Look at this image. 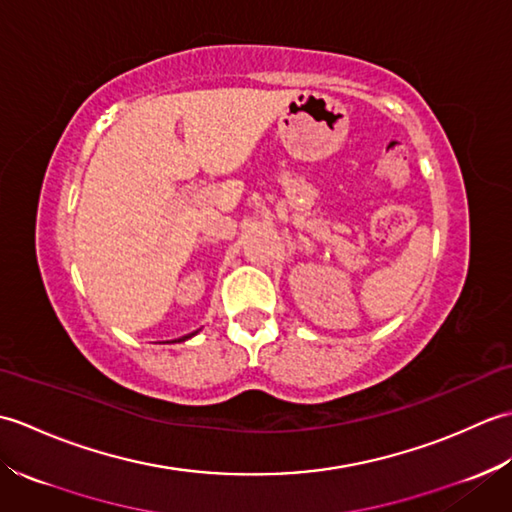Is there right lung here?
I'll return each mask as SVG.
<instances>
[{"mask_svg":"<svg viewBox=\"0 0 512 512\" xmlns=\"http://www.w3.org/2000/svg\"><path fill=\"white\" fill-rule=\"evenodd\" d=\"M193 334H195V332H193ZM193 334H187V336H182V339H178V341H187V339H191V336H193Z\"/></svg>","mask_w":512,"mask_h":512,"instance_id":"obj_1","label":"right lung"}]
</instances>
